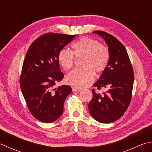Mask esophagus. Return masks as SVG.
Listing matches in <instances>:
<instances>
[{
  "label": "esophagus",
  "mask_w": 152,
  "mask_h": 152,
  "mask_svg": "<svg viewBox=\"0 0 152 152\" xmlns=\"http://www.w3.org/2000/svg\"><path fill=\"white\" fill-rule=\"evenodd\" d=\"M72 91L73 92H79L81 91V88L77 86H72Z\"/></svg>",
  "instance_id": "1"
}]
</instances>
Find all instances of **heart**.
I'll return each mask as SVG.
<instances>
[{
	"mask_svg": "<svg viewBox=\"0 0 152 152\" xmlns=\"http://www.w3.org/2000/svg\"><path fill=\"white\" fill-rule=\"evenodd\" d=\"M72 52L61 49L58 52V60L66 71L74 65L75 58L82 57L80 66H83L71 72L67 76L69 84L85 87L93 82L95 73H101L106 69L110 59V50L106 46L96 40L83 37L72 45Z\"/></svg>",
	"mask_w": 152,
	"mask_h": 152,
	"instance_id": "1",
	"label": "heart"
}]
</instances>
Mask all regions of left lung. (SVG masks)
<instances>
[{"mask_svg": "<svg viewBox=\"0 0 152 152\" xmlns=\"http://www.w3.org/2000/svg\"><path fill=\"white\" fill-rule=\"evenodd\" d=\"M108 46L110 59L106 69L94 86L98 90L107 88L103 94L92 89V98L88 104L92 117L102 123L115 121L122 117L131 102L134 72L126 48L115 37L102 31H96Z\"/></svg>", "mask_w": 152, "mask_h": 152, "instance_id": "1", "label": "left lung"}]
</instances>
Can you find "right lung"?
<instances>
[{
	"label": "right lung",
	"instance_id": "right-lung-1",
	"mask_svg": "<svg viewBox=\"0 0 152 152\" xmlns=\"http://www.w3.org/2000/svg\"><path fill=\"white\" fill-rule=\"evenodd\" d=\"M75 37L45 33L35 40L27 52L20 88L30 113L40 121L50 123L58 119L63 113L65 100L72 91L69 85L58 88L54 86L64 77L59 66L58 52Z\"/></svg>",
	"mask_w": 152,
	"mask_h": 152
}]
</instances>
